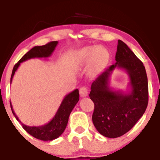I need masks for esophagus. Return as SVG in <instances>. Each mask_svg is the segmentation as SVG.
<instances>
[{
  "mask_svg": "<svg viewBox=\"0 0 160 160\" xmlns=\"http://www.w3.org/2000/svg\"><path fill=\"white\" fill-rule=\"evenodd\" d=\"M80 97H85L88 96V88L86 87H81L80 88Z\"/></svg>",
  "mask_w": 160,
  "mask_h": 160,
  "instance_id": "1",
  "label": "esophagus"
}]
</instances>
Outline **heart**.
<instances>
[{
    "label": "heart",
    "mask_w": 160,
    "mask_h": 160,
    "mask_svg": "<svg viewBox=\"0 0 160 160\" xmlns=\"http://www.w3.org/2000/svg\"><path fill=\"white\" fill-rule=\"evenodd\" d=\"M108 58V52L103 47H86L80 49L75 57L77 66H84L92 62V69L99 70Z\"/></svg>",
    "instance_id": "b5f03b06"
}]
</instances>
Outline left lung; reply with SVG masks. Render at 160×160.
<instances>
[{"mask_svg":"<svg viewBox=\"0 0 160 160\" xmlns=\"http://www.w3.org/2000/svg\"><path fill=\"white\" fill-rule=\"evenodd\" d=\"M116 64L111 65L92 83L89 97L95 105L92 122L96 130L108 138H117L130 131L142 117L148 103V83L141 60L124 42L119 40ZM115 68L129 75L128 93L114 91L109 87Z\"/></svg>","mask_w":160,"mask_h":160,"instance_id":"left-lung-1","label":"left lung"}]
</instances>
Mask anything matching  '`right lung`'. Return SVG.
<instances>
[{"label":"right lung","mask_w":160,"mask_h":160,"mask_svg":"<svg viewBox=\"0 0 160 160\" xmlns=\"http://www.w3.org/2000/svg\"><path fill=\"white\" fill-rule=\"evenodd\" d=\"M57 44H58V41H52V42L48 43L45 45L35 46L32 49H30L28 52L25 53L22 57V58L14 65L10 83H12L15 72L17 70L21 63L32 58L49 57L52 55V53L53 52V51L55 50ZM79 96H79L78 89H75L72 92L64 96V100L60 103V107H59L54 117L51 119V121H49L46 124L42 125V126L30 127L24 124L23 123H21L19 118L17 117V115L15 114L11 103H10V106H11V109H12V112L15 118L21 123L23 128L28 134H30L31 136L37 138V139H41V140L49 141L58 138L59 136L62 135L64 131L65 130L72 111L79 101Z\"/></svg>","instance_id":"right-lung-1"}]
</instances>
